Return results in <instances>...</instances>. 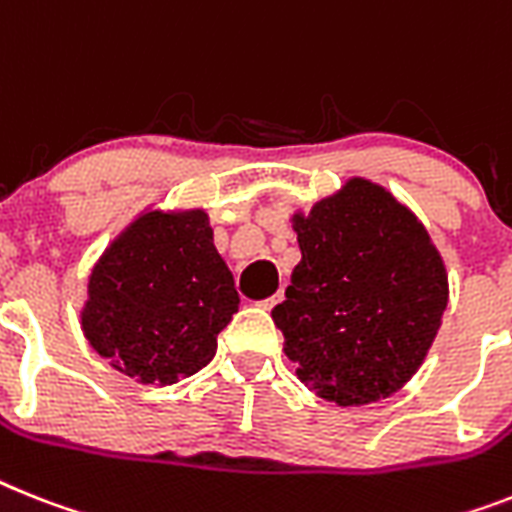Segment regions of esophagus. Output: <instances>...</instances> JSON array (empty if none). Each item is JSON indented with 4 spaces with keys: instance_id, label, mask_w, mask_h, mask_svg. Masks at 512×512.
<instances>
[{
    "instance_id": "1",
    "label": "esophagus",
    "mask_w": 512,
    "mask_h": 512,
    "mask_svg": "<svg viewBox=\"0 0 512 512\" xmlns=\"http://www.w3.org/2000/svg\"><path fill=\"white\" fill-rule=\"evenodd\" d=\"M282 298H285V290H280V293H274L272 298H266V301H261L259 306H261V308H266V311H272V308L277 306V303H280Z\"/></svg>"
}]
</instances>
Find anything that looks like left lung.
Instances as JSON below:
<instances>
[{
  "label": "left lung",
  "mask_w": 512,
  "mask_h": 512,
  "mask_svg": "<svg viewBox=\"0 0 512 512\" xmlns=\"http://www.w3.org/2000/svg\"><path fill=\"white\" fill-rule=\"evenodd\" d=\"M301 264L272 308L298 379L340 405L377 403L424 363L447 308L429 232L369 180L353 177L295 214Z\"/></svg>",
  "instance_id": "8db88e82"
}]
</instances>
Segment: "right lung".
Listing matches in <instances>:
<instances>
[{"mask_svg": "<svg viewBox=\"0 0 512 512\" xmlns=\"http://www.w3.org/2000/svg\"><path fill=\"white\" fill-rule=\"evenodd\" d=\"M238 303L204 211H146L94 266L83 332L122 374L175 384L214 358Z\"/></svg>", "mask_w": 512, "mask_h": 512, "instance_id": "1", "label": "right lung"}]
</instances>
